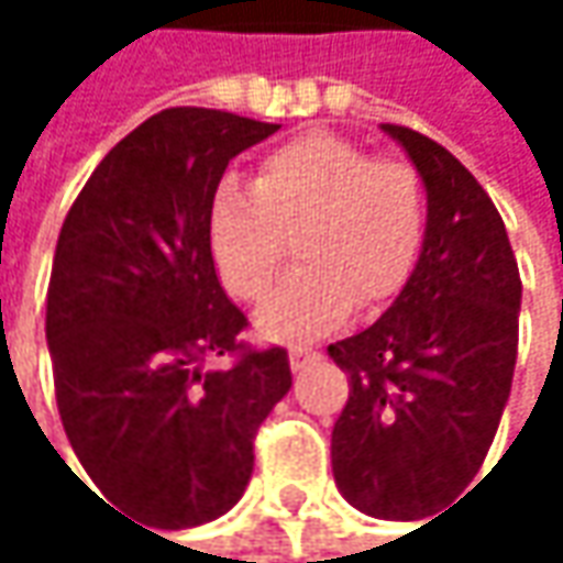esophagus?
Returning a JSON list of instances; mask_svg holds the SVG:
<instances>
[{
	"instance_id": "1",
	"label": "esophagus",
	"mask_w": 563,
	"mask_h": 563,
	"mask_svg": "<svg viewBox=\"0 0 563 563\" xmlns=\"http://www.w3.org/2000/svg\"><path fill=\"white\" fill-rule=\"evenodd\" d=\"M312 362H319V352H316V349H306V345H292V349H289V368H292V372H302V368L312 365Z\"/></svg>"
}]
</instances>
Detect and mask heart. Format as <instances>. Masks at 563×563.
I'll return each instance as SVG.
<instances>
[{"label":"heart","mask_w":563,"mask_h":563,"mask_svg":"<svg viewBox=\"0 0 563 563\" xmlns=\"http://www.w3.org/2000/svg\"><path fill=\"white\" fill-rule=\"evenodd\" d=\"M427 234L423 178L404 159H372L352 140L312 133L267 153L251 181L221 185L208 244L231 296H267L296 244V267L257 312L267 339L335 329L352 302L378 306L407 283Z\"/></svg>","instance_id":"1"}]
</instances>
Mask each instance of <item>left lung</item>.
Segmentation results:
<instances>
[{
  "mask_svg": "<svg viewBox=\"0 0 563 563\" xmlns=\"http://www.w3.org/2000/svg\"><path fill=\"white\" fill-rule=\"evenodd\" d=\"M382 130L423 178L427 234L388 312L329 345L349 375L332 476L358 511L413 521L456 499L493 446L518 355L521 277L473 172L417 130Z\"/></svg>",
  "mask_w": 563,
  "mask_h": 563,
  "instance_id": "8db88e82",
  "label": "left lung"
}]
</instances>
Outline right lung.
<instances>
[{"label":"right lung","mask_w":563,"mask_h":563,"mask_svg":"<svg viewBox=\"0 0 563 563\" xmlns=\"http://www.w3.org/2000/svg\"><path fill=\"white\" fill-rule=\"evenodd\" d=\"M277 123L172 107L120 140L57 234L45 335L64 433L97 489L156 528L205 525L254 473V437L289 391L286 349L241 342L208 211L228 163ZM231 354V369L207 362Z\"/></svg>","instance_id":"1"}]
</instances>
